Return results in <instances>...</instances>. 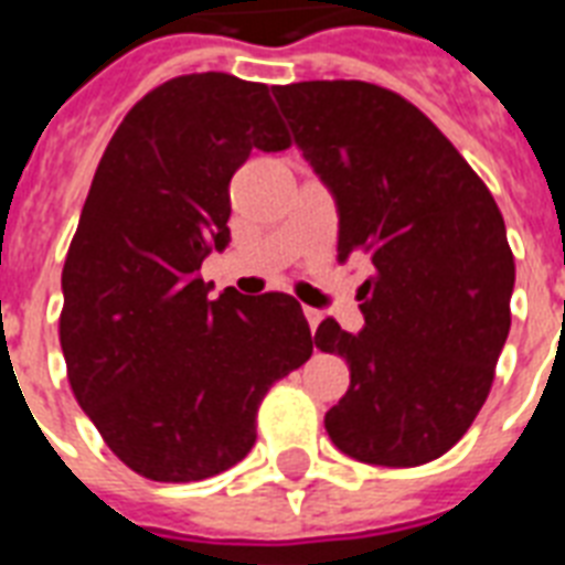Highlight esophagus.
Segmentation results:
<instances>
[{
  "label": "esophagus",
  "instance_id": "obj_1",
  "mask_svg": "<svg viewBox=\"0 0 565 565\" xmlns=\"http://www.w3.org/2000/svg\"><path fill=\"white\" fill-rule=\"evenodd\" d=\"M305 317H308V326H310V331H317L319 328V322H322V310H317V308H305Z\"/></svg>",
  "mask_w": 565,
  "mask_h": 565
}]
</instances>
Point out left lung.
<instances>
[{
  "label": "left lung",
  "mask_w": 565,
  "mask_h": 565,
  "mask_svg": "<svg viewBox=\"0 0 565 565\" xmlns=\"http://www.w3.org/2000/svg\"><path fill=\"white\" fill-rule=\"evenodd\" d=\"M292 140L331 190L337 257L375 266L358 290L366 319H326L317 349L352 384L326 413L343 455L422 466L463 437L487 402L510 331L516 264L492 193L451 140L398 93L366 82L273 87Z\"/></svg>",
  "instance_id": "obj_1"
}]
</instances>
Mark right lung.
Returning a JSON list of instances; mask_svg holds the SVG:
<instances>
[{
	"label": "right lung",
	"instance_id": "right-lung-1",
	"mask_svg": "<svg viewBox=\"0 0 565 565\" xmlns=\"http://www.w3.org/2000/svg\"><path fill=\"white\" fill-rule=\"evenodd\" d=\"M287 146L266 84L193 73L146 93L96 167L61 275V349L82 411L149 481L239 463L269 386L313 354L292 296L211 299L199 275L231 239V175Z\"/></svg>",
	"mask_w": 565,
	"mask_h": 565
}]
</instances>
